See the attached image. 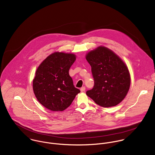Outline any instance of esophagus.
<instances>
[{"instance_id": "esophagus-1", "label": "esophagus", "mask_w": 155, "mask_h": 155, "mask_svg": "<svg viewBox=\"0 0 155 155\" xmlns=\"http://www.w3.org/2000/svg\"><path fill=\"white\" fill-rule=\"evenodd\" d=\"M85 90H86V87H85L84 86L82 87L80 89V91H81V92H84V91H85Z\"/></svg>"}]
</instances>
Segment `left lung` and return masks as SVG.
<instances>
[{"label": "left lung", "instance_id": "left-lung-1", "mask_svg": "<svg viewBox=\"0 0 155 155\" xmlns=\"http://www.w3.org/2000/svg\"><path fill=\"white\" fill-rule=\"evenodd\" d=\"M86 59L91 66L94 84L86 94L105 108L114 107L126 97L130 84L129 71L124 62L112 50L99 46Z\"/></svg>", "mask_w": 155, "mask_h": 155}]
</instances>
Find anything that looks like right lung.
<instances>
[{"mask_svg":"<svg viewBox=\"0 0 155 155\" xmlns=\"http://www.w3.org/2000/svg\"><path fill=\"white\" fill-rule=\"evenodd\" d=\"M76 60L73 53L54 52L39 64L33 80L34 94L46 108L62 111L80 91L75 88L69 70Z\"/></svg>","mask_w":155,"mask_h":155,"instance_id":"1","label":"right lung"}]
</instances>
